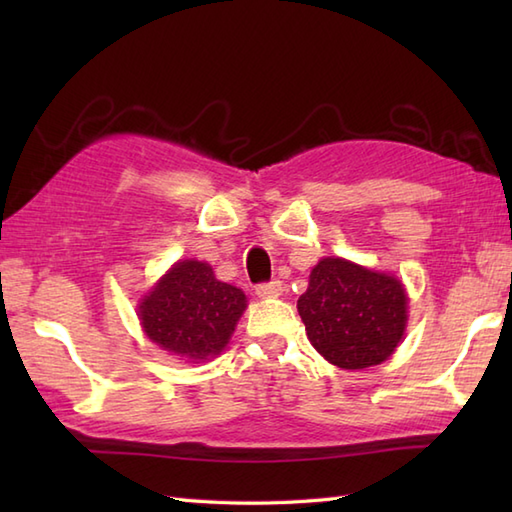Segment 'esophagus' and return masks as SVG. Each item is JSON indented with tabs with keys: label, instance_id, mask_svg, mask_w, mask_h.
I'll return each mask as SVG.
<instances>
[{
	"label": "esophagus",
	"instance_id": "esophagus-1",
	"mask_svg": "<svg viewBox=\"0 0 512 512\" xmlns=\"http://www.w3.org/2000/svg\"><path fill=\"white\" fill-rule=\"evenodd\" d=\"M281 281H268V284H259L257 288H255V292L262 299H275V297H279L281 295Z\"/></svg>",
	"mask_w": 512,
	"mask_h": 512
}]
</instances>
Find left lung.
<instances>
[{"instance_id": "1", "label": "left lung", "mask_w": 512, "mask_h": 512, "mask_svg": "<svg viewBox=\"0 0 512 512\" xmlns=\"http://www.w3.org/2000/svg\"><path fill=\"white\" fill-rule=\"evenodd\" d=\"M407 301L405 286L394 275L323 257L312 268L297 310L325 361L365 369L394 354L407 328Z\"/></svg>"}]
</instances>
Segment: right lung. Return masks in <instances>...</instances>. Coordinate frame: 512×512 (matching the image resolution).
I'll list each match as a JSON object with an SVG mask.
<instances>
[{"instance_id": "right-lung-1", "label": "right lung", "mask_w": 512, "mask_h": 512, "mask_svg": "<svg viewBox=\"0 0 512 512\" xmlns=\"http://www.w3.org/2000/svg\"><path fill=\"white\" fill-rule=\"evenodd\" d=\"M244 310L242 290L215 279L209 264L184 259L140 299L138 319L151 343L200 363L224 350Z\"/></svg>"}]
</instances>
